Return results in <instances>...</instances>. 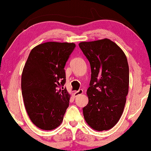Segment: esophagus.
Returning a JSON list of instances; mask_svg holds the SVG:
<instances>
[{
    "instance_id": "34e87169",
    "label": "esophagus",
    "mask_w": 151,
    "mask_h": 151,
    "mask_svg": "<svg viewBox=\"0 0 151 151\" xmlns=\"http://www.w3.org/2000/svg\"><path fill=\"white\" fill-rule=\"evenodd\" d=\"M83 93V90L82 89H79V91H75L74 93V96H78L79 95H81V94Z\"/></svg>"
}]
</instances>
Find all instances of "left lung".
I'll return each instance as SVG.
<instances>
[{
	"label": "left lung",
	"instance_id": "left-lung-1",
	"mask_svg": "<svg viewBox=\"0 0 151 151\" xmlns=\"http://www.w3.org/2000/svg\"><path fill=\"white\" fill-rule=\"evenodd\" d=\"M79 46L91 70L83 117L93 129L108 130L119 121L126 103L129 83L127 59L108 39L81 42Z\"/></svg>",
	"mask_w": 151,
	"mask_h": 151
}]
</instances>
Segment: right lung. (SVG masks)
<instances>
[{
	"instance_id": "add662e5",
	"label": "right lung",
	"mask_w": 151,
	"mask_h": 151,
	"mask_svg": "<svg viewBox=\"0 0 151 151\" xmlns=\"http://www.w3.org/2000/svg\"><path fill=\"white\" fill-rule=\"evenodd\" d=\"M74 43L46 42L31 50L22 74V93L29 117L37 127L60 125L70 95L65 88V66Z\"/></svg>"
}]
</instances>
